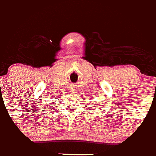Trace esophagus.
<instances>
[{
    "instance_id": "esophagus-1",
    "label": "esophagus",
    "mask_w": 156,
    "mask_h": 156,
    "mask_svg": "<svg viewBox=\"0 0 156 156\" xmlns=\"http://www.w3.org/2000/svg\"><path fill=\"white\" fill-rule=\"evenodd\" d=\"M70 92H71V93H75V89H74V87H73V88H71V89H70Z\"/></svg>"
}]
</instances>
